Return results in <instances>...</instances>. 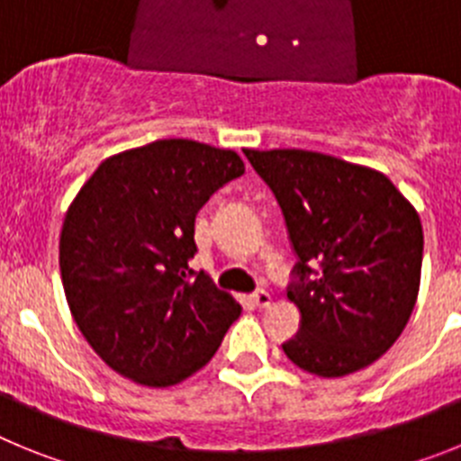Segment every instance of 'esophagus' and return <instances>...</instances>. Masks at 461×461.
<instances>
[{"instance_id": "obj_1", "label": "esophagus", "mask_w": 461, "mask_h": 461, "mask_svg": "<svg viewBox=\"0 0 461 461\" xmlns=\"http://www.w3.org/2000/svg\"><path fill=\"white\" fill-rule=\"evenodd\" d=\"M251 303H254L258 309H266V307H270L272 297L267 291H256L254 295H251Z\"/></svg>"}]
</instances>
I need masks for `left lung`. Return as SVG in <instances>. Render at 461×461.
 <instances>
[{"label":"left lung","mask_w":461,"mask_h":461,"mask_svg":"<svg viewBox=\"0 0 461 461\" xmlns=\"http://www.w3.org/2000/svg\"><path fill=\"white\" fill-rule=\"evenodd\" d=\"M244 154L276 195L297 254L288 300L303 325L284 353L323 378L369 367L399 339L418 300V212L367 166L309 149Z\"/></svg>","instance_id":"8db88e82"}]
</instances>
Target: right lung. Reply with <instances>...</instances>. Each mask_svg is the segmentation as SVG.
I'll list each match as a JSON object with an SVG mask.
<instances>
[{
	"mask_svg": "<svg viewBox=\"0 0 461 461\" xmlns=\"http://www.w3.org/2000/svg\"><path fill=\"white\" fill-rule=\"evenodd\" d=\"M244 173L233 149L166 138L113 154L64 214L59 272L71 316L124 378L168 388L205 367L242 307L195 254V214Z\"/></svg>",
	"mask_w": 461,
	"mask_h": 461,
	"instance_id": "add662e5",
	"label": "right lung"
}]
</instances>
